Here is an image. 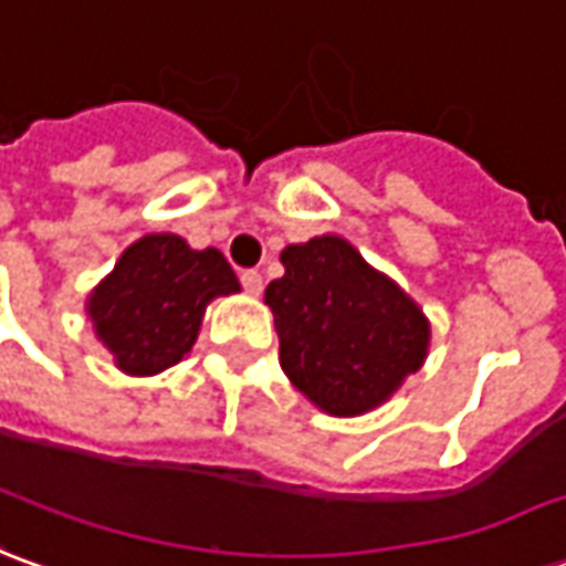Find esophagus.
Segmentation results:
<instances>
[{"label":"esophagus","mask_w":566,"mask_h":566,"mask_svg":"<svg viewBox=\"0 0 566 566\" xmlns=\"http://www.w3.org/2000/svg\"><path fill=\"white\" fill-rule=\"evenodd\" d=\"M240 283H243V290L250 292V295H262L264 283L259 271H243V274H240Z\"/></svg>","instance_id":"esophagus-1"}]
</instances>
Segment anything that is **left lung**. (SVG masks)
Masks as SVG:
<instances>
[{
    "mask_svg": "<svg viewBox=\"0 0 566 566\" xmlns=\"http://www.w3.org/2000/svg\"><path fill=\"white\" fill-rule=\"evenodd\" d=\"M280 262L286 274L264 290L280 366L319 411L332 418L375 411L427 363V314L350 240L319 234L290 243Z\"/></svg>",
    "mask_w": 566,
    "mask_h": 566,
    "instance_id": "8db88e82",
    "label": "left lung"
}]
</instances>
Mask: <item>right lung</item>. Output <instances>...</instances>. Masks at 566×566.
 <instances>
[{
    "label": "right lung",
    "instance_id": "add662e5",
    "mask_svg": "<svg viewBox=\"0 0 566 566\" xmlns=\"http://www.w3.org/2000/svg\"><path fill=\"white\" fill-rule=\"evenodd\" d=\"M234 292L238 274L219 250H191L179 234H146L91 290L84 311L115 368L151 378L191 354L207 304Z\"/></svg>",
    "mask_w": 566,
    "mask_h": 566
}]
</instances>
